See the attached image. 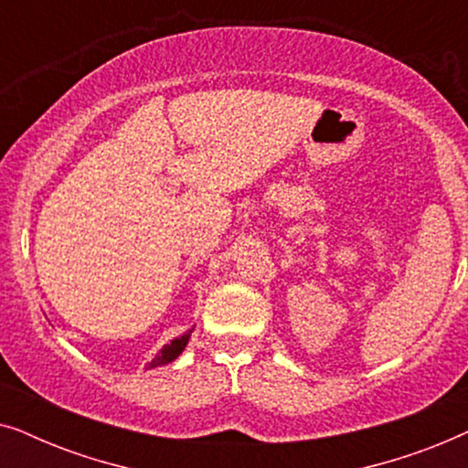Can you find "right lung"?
I'll use <instances>...</instances> for the list:
<instances>
[{
    "label": "right lung",
    "mask_w": 468,
    "mask_h": 468,
    "mask_svg": "<svg viewBox=\"0 0 468 468\" xmlns=\"http://www.w3.org/2000/svg\"><path fill=\"white\" fill-rule=\"evenodd\" d=\"M189 336H191V330L185 332L183 336L175 338V341H170L168 345H164L162 351H159V354H157L155 357H153V360L149 362V367H146V368L164 367V364H170L172 360H176V357L183 354V349L187 347V343H189Z\"/></svg>",
    "instance_id": "right-lung-1"
}]
</instances>
